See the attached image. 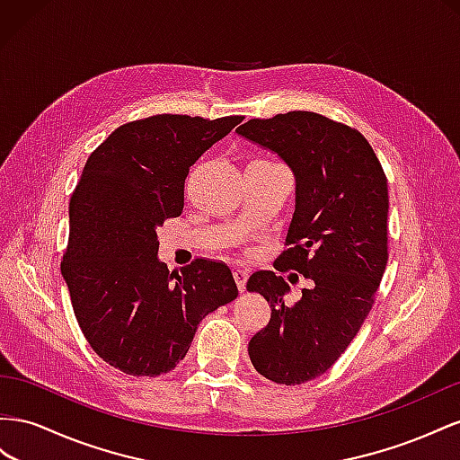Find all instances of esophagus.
Instances as JSON below:
<instances>
[{
    "mask_svg": "<svg viewBox=\"0 0 460 460\" xmlns=\"http://www.w3.org/2000/svg\"><path fill=\"white\" fill-rule=\"evenodd\" d=\"M248 275H251V271L248 270H244V268H237L233 271V278H234V281H237V287H239V291H244L246 288V281H248Z\"/></svg>",
    "mask_w": 460,
    "mask_h": 460,
    "instance_id": "34e87169",
    "label": "esophagus"
}]
</instances>
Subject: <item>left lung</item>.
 <instances>
[{"label": "left lung", "mask_w": 460, "mask_h": 460, "mask_svg": "<svg viewBox=\"0 0 460 460\" xmlns=\"http://www.w3.org/2000/svg\"><path fill=\"white\" fill-rule=\"evenodd\" d=\"M237 133L281 155L296 179L287 248L273 266L303 273L312 287L291 306L275 271H254L246 288L271 306L248 343L252 366L275 384L298 385L332 368L374 306L389 258L387 177L362 133L320 113L251 119Z\"/></svg>", "instance_id": "obj_1"}]
</instances>
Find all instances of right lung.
<instances>
[{"label": "right lung", "instance_id": "add662e5", "mask_svg": "<svg viewBox=\"0 0 460 460\" xmlns=\"http://www.w3.org/2000/svg\"><path fill=\"white\" fill-rule=\"evenodd\" d=\"M241 121L144 117L117 127L88 155L69 202L61 273L88 345L113 368L173 370L206 314L239 295L217 260L196 258L169 273L157 260L155 229L181 216L190 165Z\"/></svg>", "mask_w": 460, "mask_h": 460}]
</instances>
